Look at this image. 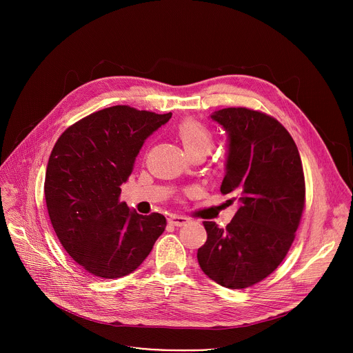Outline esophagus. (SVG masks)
<instances>
[{
  "mask_svg": "<svg viewBox=\"0 0 353 353\" xmlns=\"http://www.w3.org/2000/svg\"><path fill=\"white\" fill-rule=\"evenodd\" d=\"M168 222L173 226H184L190 222V219L185 216H180V215H169Z\"/></svg>",
  "mask_w": 353,
  "mask_h": 353,
  "instance_id": "1",
  "label": "esophagus"
}]
</instances>
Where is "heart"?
Here are the masks:
<instances>
[{
    "label": "heart",
    "mask_w": 353,
    "mask_h": 353,
    "mask_svg": "<svg viewBox=\"0 0 353 353\" xmlns=\"http://www.w3.org/2000/svg\"><path fill=\"white\" fill-rule=\"evenodd\" d=\"M177 135L188 157L198 154L208 155L214 146V135L211 130L195 120H185L177 127Z\"/></svg>",
    "instance_id": "heart-1"
}]
</instances>
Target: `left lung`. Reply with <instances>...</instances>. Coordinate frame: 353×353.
I'll use <instances>...</instances> for the list:
<instances>
[{"label": "left lung", "mask_w": 353, "mask_h": 353, "mask_svg": "<svg viewBox=\"0 0 353 353\" xmlns=\"http://www.w3.org/2000/svg\"><path fill=\"white\" fill-rule=\"evenodd\" d=\"M211 117L229 134L221 192L234 194L240 207L226 228L204 222L208 237L196 259L216 283L244 289L265 279L288 254L306 204L303 165L293 138L272 116L228 108Z\"/></svg>", "instance_id": "1"}]
</instances>
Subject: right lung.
<instances>
[{
  "label": "right lung",
  "mask_w": 353,
  "mask_h": 353,
  "mask_svg": "<svg viewBox=\"0 0 353 353\" xmlns=\"http://www.w3.org/2000/svg\"><path fill=\"white\" fill-rule=\"evenodd\" d=\"M170 117L119 105L81 119L57 139L46 170V205L60 243L86 272L128 275L163 233L166 218L130 211L120 185L143 141Z\"/></svg>",
  "instance_id": "obj_1"
}]
</instances>
